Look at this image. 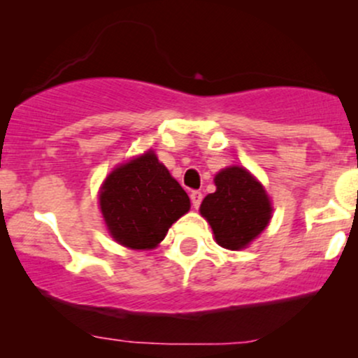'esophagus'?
Listing matches in <instances>:
<instances>
[{
  "label": "esophagus",
  "instance_id": "obj_1",
  "mask_svg": "<svg viewBox=\"0 0 358 358\" xmlns=\"http://www.w3.org/2000/svg\"><path fill=\"white\" fill-rule=\"evenodd\" d=\"M202 199H203L202 192H199V190H193V192L190 193V200H192V205H193V208H199V207H200V203H202Z\"/></svg>",
  "mask_w": 358,
  "mask_h": 358
}]
</instances>
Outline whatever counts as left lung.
I'll return each mask as SVG.
<instances>
[{"mask_svg":"<svg viewBox=\"0 0 358 358\" xmlns=\"http://www.w3.org/2000/svg\"><path fill=\"white\" fill-rule=\"evenodd\" d=\"M213 182L217 190L205 196L200 213L210 224L217 244L244 249L268 227L273 213L268 193L242 166L224 168Z\"/></svg>","mask_w":358,"mask_h":358,"instance_id":"left-lung-1","label":"left lung"}]
</instances>
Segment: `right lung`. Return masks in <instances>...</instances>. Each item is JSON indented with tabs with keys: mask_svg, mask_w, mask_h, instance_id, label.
<instances>
[{
	"mask_svg": "<svg viewBox=\"0 0 358 358\" xmlns=\"http://www.w3.org/2000/svg\"><path fill=\"white\" fill-rule=\"evenodd\" d=\"M113 239L129 249H153L190 210V199L153 151L114 168L99 192Z\"/></svg>",
	"mask_w": 358,
	"mask_h": 358,
	"instance_id": "add662e5",
	"label": "right lung"
}]
</instances>
